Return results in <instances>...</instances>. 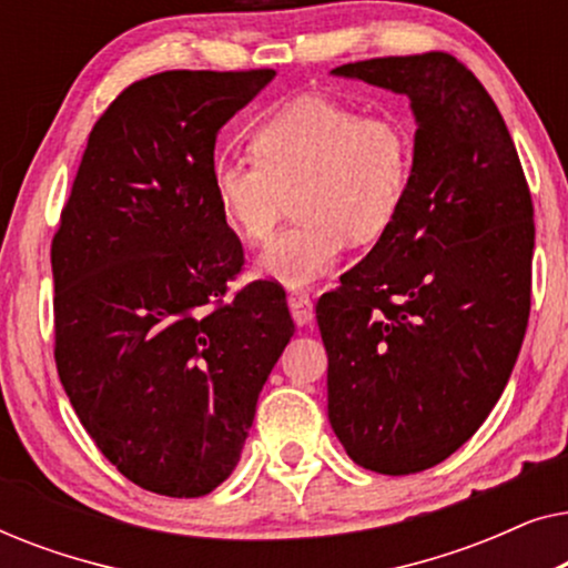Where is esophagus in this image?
<instances>
[{"mask_svg": "<svg viewBox=\"0 0 568 568\" xmlns=\"http://www.w3.org/2000/svg\"><path fill=\"white\" fill-rule=\"evenodd\" d=\"M290 313H292V321L297 325H307L313 323L315 317V307H313V300L307 297V294H290Z\"/></svg>", "mask_w": 568, "mask_h": 568, "instance_id": "esophagus-1", "label": "esophagus"}]
</instances>
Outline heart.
Listing matches in <instances>:
<instances>
[{"label":"heart","instance_id":"heart-1","mask_svg":"<svg viewBox=\"0 0 568 568\" xmlns=\"http://www.w3.org/2000/svg\"><path fill=\"white\" fill-rule=\"evenodd\" d=\"M251 152L255 160L222 154L212 162V199L245 243L268 240L294 199L300 220L255 261V274L290 290L331 274L348 240L383 237L414 178L406 123L325 95L294 98L268 113L253 129Z\"/></svg>","mask_w":568,"mask_h":568}]
</instances>
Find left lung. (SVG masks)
Wrapping results in <instances>:
<instances>
[{"mask_svg":"<svg viewBox=\"0 0 568 568\" xmlns=\"http://www.w3.org/2000/svg\"><path fill=\"white\" fill-rule=\"evenodd\" d=\"M410 100L414 178L367 258L323 294L328 418L362 468L447 460L501 398L530 315L532 199L499 108L442 51L336 67Z\"/></svg>","mask_w":568,"mask_h":568,"instance_id":"left-lung-1","label":"left lung"}]
</instances>
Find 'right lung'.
<instances>
[{"label":"right lung","instance_id":"add662e5","mask_svg":"<svg viewBox=\"0 0 568 568\" xmlns=\"http://www.w3.org/2000/svg\"><path fill=\"white\" fill-rule=\"evenodd\" d=\"M274 77L181 69L123 90L90 131L53 235L61 385L146 491L191 499L230 478L294 336L274 282L224 300L243 245L209 185L220 129Z\"/></svg>","mask_w":568,"mask_h":568}]
</instances>
